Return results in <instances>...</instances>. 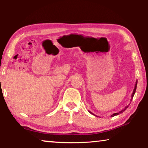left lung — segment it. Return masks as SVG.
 <instances>
[{"label": "left lung", "instance_id": "8db88e82", "mask_svg": "<svg viewBox=\"0 0 148 148\" xmlns=\"http://www.w3.org/2000/svg\"><path fill=\"white\" fill-rule=\"evenodd\" d=\"M137 83H138V81H137V80H136V84H135V86H134V90H133V92H132V95H131V101H132V98H133V97H134V95L135 92H136V87H137ZM129 106H125V108H123V110H121V111L119 112H117V113H114V114H112V116H111V117H114V116H117V115H119V114H122L123 112L125 111V110H127V108L129 107ZM89 112L90 114H91L93 115V116H97L96 115H95L93 113H92L91 112L89 111Z\"/></svg>", "mask_w": 148, "mask_h": 148}]
</instances>
